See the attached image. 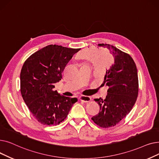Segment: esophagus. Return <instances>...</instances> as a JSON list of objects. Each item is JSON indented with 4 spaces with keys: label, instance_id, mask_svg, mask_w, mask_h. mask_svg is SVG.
Returning <instances> with one entry per match:
<instances>
[{
    "label": "esophagus",
    "instance_id": "1",
    "mask_svg": "<svg viewBox=\"0 0 159 159\" xmlns=\"http://www.w3.org/2000/svg\"><path fill=\"white\" fill-rule=\"evenodd\" d=\"M79 99L81 101L84 102H88L89 101H91V97H88V96H84V95H82L79 97Z\"/></svg>",
    "mask_w": 159,
    "mask_h": 159
}]
</instances>
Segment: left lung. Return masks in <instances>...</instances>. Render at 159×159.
<instances>
[{
	"label": "left lung",
	"instance_id": "obj_1",
	"mask_svg": "<svg viewBox=\"0 0 159 159\" xmlns=\"http://www.w3.org/2000/svg\"><path fill=\"white\" fill-rule=\"evenodd\" d=\"M101 66L106 69L104 83L109 86L105 99L96 98L99 113L91 119L101 128L113 127L130 112L139 91L137 70L131 56L110 44H99ZM107 54L110 58H105Z\"/></svg>",
	"mask_w": 159,
	"mask_h": 159
}]
</instances>
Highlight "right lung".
Listing matches in <instances>:
<instances>
[{
  "label": "right lung",
  "instance_id": "right-lung-1",
  "mask_svg": "<svg viewBox=\"0 0 159 159\" xmlns=\"http://www.w3.org/2000/svg\"><path fill=\"white\" fill-rule=\"evenodd\" d=\"M79 49L49 45L32 54L20 72V92L32 115L42 124L55 126L68 116L77 98L60 95L54 84Z\"/></svg>",
  "mask_w": 159,
  "mask_h": 159
}]
</instances>
